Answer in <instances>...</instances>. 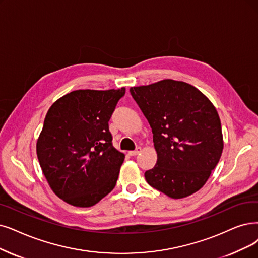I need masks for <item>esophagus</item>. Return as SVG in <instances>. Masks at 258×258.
Masks as SVG:
<instances>
[{"mask_svg":"<svg viewBox=\"0 0 258 258\" xmlns=\"http://www.w3.org/2000/svg\"><path fill=\"white\" fill-rule=\"evenodd\" d=\"M141 151H142V148H141V147H138L136 150L129 151V154H130V156H132V157H135V156H138V154H139Z\"/></svg>","mask_w":258,"mask_h":258,"instance_id":"obj_1","label":"esophagus"}]
</instances>
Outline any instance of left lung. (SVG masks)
<instances>
[{
  "label": "left lung",
  "instance_id": "left-lung-1",
  "mask_svg": "<svg viewBox=\"0 0 258 258\" xmlns=\"http://www.w3.org/2000/svg\"><path fill=\"white\" fill-rule=\"evenodd\" d=\"M147 118L158 154L145 172L147 183L172 199L198 191L223 150L218 112L201 91L184 81L164 79L130 88Z\"/></svg>",
  "mask_w": 258,
  "mask_h": 258
}]
</instances>
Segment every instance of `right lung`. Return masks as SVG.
<instances>
[{
	"mask_svg": "<svg viewBox=\"0 0 258 258\" xmlns=\"http://www.w3.org/2000/svg\"><path fill=\"white\" fill-rule=\"evenodd\" d=\"M125 91L76 90L46 113L37 157L51 190L73 207H93L115 187L125 154L113 147L108 121Z\"/></svg>",
	"mask_w": 258,
	"mask_h": 258,
	"instance_id": "obj_1",
	"label": "right lung"
}]
</instances>
